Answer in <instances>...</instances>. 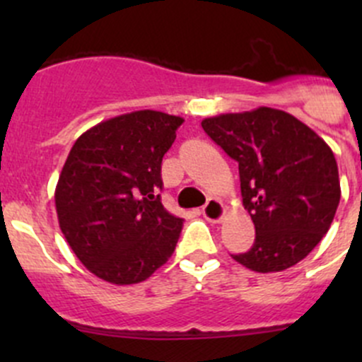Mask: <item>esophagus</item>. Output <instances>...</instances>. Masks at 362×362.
<instances>
[{
	"mask_svg": "<svg viewBox=\"0 0 362 362\" xmlns=\"http://www.w3.org/2000/svg\"><path fill=\"white\" fill-rule=\"evenodd\" d=\"M224 214V204L218 202V199H208V203L203 206V217L210 222H221Z\"/></svg>",
	"mask_w": 362,
	"mask_h": 362,
	"instance_id": "1",
	"label": "esophagus"
}]
</instances>
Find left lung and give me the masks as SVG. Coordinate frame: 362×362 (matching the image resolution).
<instances>
[{
    "instance_id": "left-lung-1",
    "label": "left lung",
    "mask_w": 362,
    "mask_h": 362,
    "mask_svg": "<svg viewBox=\"0 0 362 362\" xmlns=\"http://www.w3.org/2000/svg\"><path fill=\"white\" fill-rule=\"evenodd\" d=\"M202 126L238 163L243 206L255 226L252 249L233 259L257 273L298 264L329 231L341 196L329 145L268 107L208 117Z\"/></svg>"
}]
</instances>
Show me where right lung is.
I'll list each match as a JSON object with an SVG mask.
<instances>
[{
    "mask_svg": "<svg viewBox=\"0 0 362 362\" xmlns=\"http://www.w3.org/2000/svg\"><path fill=\"white\" fill-rule=\"evenodd\" d=\"M184 119L138 110L80 134L56 187L59 228L105 282L147 280L173 254L184 218L160 203V163Z\"/></svg>",
    "mask_w": 362,
    "mask_h": 362,
    "instance_id": "right-lung-1",
    "label": "right lung"
}]
</instances>
